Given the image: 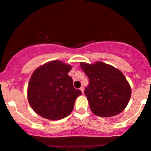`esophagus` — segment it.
<instances>
[{
    "label": "esophagus",
    "mask_w": 151,
    "mask_h": 151,
    "mask_svg": "<svg viewBox=\"0 0 151 151\" xmlns=\"http://www.w3.org/2000/svg\"><path fill=\"white\" fill-rule=\"evenodd\" d=\"M81 90V93H83V94H84V87H83V86H81V87L80 88V89H79Z\"/></svg>",
    "instance_id": "1"
}]
</instances>
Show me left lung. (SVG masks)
I'll use <instances>...</instances> for the list:
<instances>
[{
  "instance_id": "left-lung-1",
  "label": "left lung",
  "mask_w": 151,
  "mask_h": 151,
  "mask_svg": "<svg viewBox=\"0 0 151 151\" xmlns=\"http://www.w3.org/2000/svg\"><path fill=\"white\" fill-rule=\"evenodd\" d=\"M80 67L89 79L85 89L91 111L101 117H111L120 114L129 104L131 89L120 70L102 62Z\"/></svg>"
}]
</instances>
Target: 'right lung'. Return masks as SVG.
I'll list each match as a JSON object with an SVG mask.
<instances>
[{"mask_svg":"<svg viewBox=\"0 0 151 151\" xmlns=\"http://www.w3.org/2000/svg\"><path fill=\"white\" fill-rule=\"evenodd\" d=\"M71 70L70 65L54 60L34 71L28 82L27 99L38 115L50 120H60L71 114L76 99L81 95L68 75Z\"/></svg>","mask_w":151,"mask_h":151,"instance_id":"1","label":"right lung"}]
</instances>
